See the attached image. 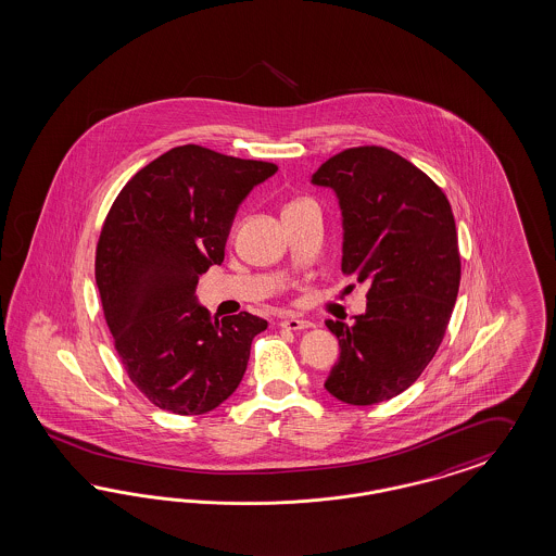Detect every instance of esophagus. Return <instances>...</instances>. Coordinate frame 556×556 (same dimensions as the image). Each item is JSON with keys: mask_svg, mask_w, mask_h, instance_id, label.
<instances>
[{"mask_svg": "<svg viewBox=\"0 0 556 556\" xmlns=\"http://www.w3.org/2000/svg\"><path fill=\"white\" fill-rule=\"evenodd\" d=\"M281 326L283 328H288V330H306L309 328V323L304 320V318H300V316H286L283 320H281Z\"/></svg>", "mask_w": 556, "mask_h": 556, "instance_id": "1", "label": "esophagus"}]
</instances>
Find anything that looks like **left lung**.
Here are the masks:
<instances>
[{
	"mask_svg": "<svg viewBox=\"0 0 556 556\" xmlns=\"http://www.w3.org/2000/svg\"><path fill=\"white\" fill-rule=\"evenodd\" d=\"M312 182L339 197L343 273L369 283L365 314L351 325L326 320L341 357L325 388L355 406L390 401L433 359L456 304L454 213L427 174L378 146L332 155Z\"/></svg>",
	"mask_w": 556,
	"mask_h": 556,
	"instance_id": "obj_1",
	"label": "left lung"
}]
</instances>
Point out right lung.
Returning a JSON list of instances; mask_svg holds the SVG:
<instances>
[{
  "mask_svg": "<svg viewBox=\"0 0 556 556\" xmlns=\"http://www.w3.org/2000/svg\"><path fill=\"white\" fill-rule=\"evenodd\" d=\"M277 173L201 146L162 153L123 187L97 247V286L118 359L150 403L203 415L242 382L267 320H222L194 300L199 275L222 265L233 215Z\"/></svg>",
  "mask_w": 556,
  "mask_h": 556,
  "instance_id": "1",
  "label": "right lung"
}]
</instances>
